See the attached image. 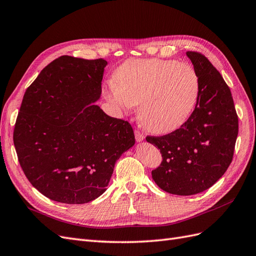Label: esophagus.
<instances>
[{"label":"esophagus","mask_w":256,"mask_h":256,"mask_svg":"<svg viewBox=\"0 0 256 256\" xmlns=\"http://www.w3.org/2000/svg\"><path fill=\"white\" fill-rule=\"evenodd\" d=\"M134 136H136V140L138 142H141V141H143L144 138H145V136L142 132H140V131H138V130L134 131Z\"/></svg>","instance_id":"obj_1"}]
</instances>
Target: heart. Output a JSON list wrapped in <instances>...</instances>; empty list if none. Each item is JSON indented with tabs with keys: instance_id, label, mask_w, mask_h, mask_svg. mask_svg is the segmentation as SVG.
<instances>
[{
	"instance_id": "b5f03b06",
	"label": "heart",
	"mask_w": 256,
	"mask_h": 256,
	"mask_svg": "<svg viewBox=\"0 0 256 256\" xmlns=\"http://www.w3.org/2000/svg\"><path fill=\"white\" fill-rule=\"evenodd\" d=\"M104 97L118 110L140 104L143 125L168 134L186 122L198 102L200 81L196 68L175 60H129L115 72Z\"/></svg>"
}]
</instances>
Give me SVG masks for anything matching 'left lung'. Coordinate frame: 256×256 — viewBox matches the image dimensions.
I'll return each instance as SVG.
<instances>
[{"mask_svg":"<svg viewBox=\"0 0 256 256\" xmlns=\"http://www.w3.org/2000/svg\"><path fill=\"white\" fill-rule=\"evenodd\" d=\"M198 74V102L180 129L146 136L162 154L152 171L158 187L176 196H193L210 188L230 166L238 134V116L230 90L206 56L188 51Z\"/></svg>","mask_w":256,"mask_h":256,"instance_id":"8db88e82","label":"left lung"}]
</instances>
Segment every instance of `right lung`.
I'll return each mask as SVG.
<instances>
[{"label":"right lung","instance_id":"1","mask_svg":"<svg viewBox=\"0 0 256 256\" xmlns=\"http://www.w3.org/2000/svg\"><path fill=\"white\" fill-rule=\"evenodd\" d=\"M106 60L60 56L23 96L14 129L19 164L44 196L84 204L106 190L115 162L134 145L128 122L95 104Z\"/></svg>","mask_w":256,"mask_h":256}]
</instances>
